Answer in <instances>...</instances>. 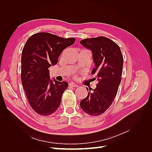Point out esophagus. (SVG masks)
<instances>
[{
  "label": "esophagus",
  "instance_id": "1",
  "mask_svg": "<svg viewBox=\"0 0 152 152\" xmlns=\"http://www.w3.org/2000/svg\"><path fill=\"white\" fill-rule=\"evenodd\" d=\"M69 86H70V87H77L78 86L77 84H75V83H73V82H70V83H69Z\"/></svg>",
  "mask_w": 152,
  "mask_h": 152
}]
</instances>
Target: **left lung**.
<instances>
[{
    "mask_svg": "<svg viewBox=\"0 0 152 152\" xmlns=\"http://www.w3.org/2000/svg\"><path fill=\"white\" fill-rule=\"evenodd\" d=\"M80 43L93 53L95 67L91 73H96L98 80L94 89L86 87L89 92L80 101V106L89 115L98 116L111 106L115 98L121 82L123 56L118 45L104 37L86 39Z\"/></svg>",
    "mask_w": 152,
    "mask_h": 152,
    "instance_id": "8db88e82",
    "label": "left lung"
}]
</instances>
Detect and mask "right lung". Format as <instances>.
Instances as JSON below:
<instances>
[{
	"label": "right lung",
	"mask_w": 152,
	"mask_h": 152,
	"mask_svg": "<svg viewBox=\"0 0 152 152\" xmlns=\"http://www.w3.org/2000/svg\"><path fill=\"white\" fill-rule=\"evenodd\" d=\"M75 42V38L65 39L40 32L28 38L22 50V86L31 108L42 116L56 111L68 82L52 80L49 68L58 62L63 50Z\"/></svg>",
	"instance_id": "obj_1"
}]
</instances>
